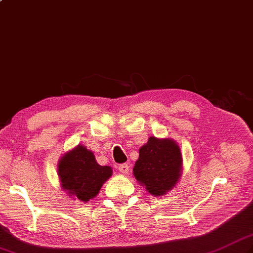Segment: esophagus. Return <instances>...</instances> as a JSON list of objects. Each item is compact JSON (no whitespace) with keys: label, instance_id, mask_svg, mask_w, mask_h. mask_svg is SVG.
Wrapping results in <instances>:
<instances>
[{"label":"esophagus","instance_id":"obj_1","mask_svg":"<svg viewBox=\"0 0 253 253\" xmlns=\"http://www.w3.org/2000/svg\"><path fill=\"white\" fill-rule=\"evenodd\" d=\"M118 170H120L121 173L128 174L129 173V166H128L127 164H121L120 166H118Z\"/></svg>","mask_w":253,"mask_h":253}]
</instances>
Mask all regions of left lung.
<instances>
[{
    "mask_svg": "<svg viewBox=\"0 0 253 253\" xmlns=\"http://www.w3.org/2000/svg\"><path fill=\"white\" fill-rule=\"evenodd\" d=\"M180 148L173 139L150 137L139 150L133 176L152 196H163L171 190L181 175Z\"/></svg>",
    "mask_w": 253,
    "mask_h": 253,
    "instance_id": "obj_1",
    "label": "left lung"
}]
</instances>
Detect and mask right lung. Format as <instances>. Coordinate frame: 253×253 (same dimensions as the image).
<instances>
[{
	"label": "right lung",
	"instance_id": "obj_1",
	"mask_svg": "<svg viewBox=\"0 0 253 253\" xmlns=\"http://www.w3.org/2000/svg\"><path fill=\"white\" fill-rule=\"evenodd\" d=\"M57 173L63 190L87 202L98 195L113 171L110 166L99 165L94 154L79 144L58 161Z\"/></svg>",
	"mask_w": 253,
	"mask_h": 253
}]
</instances>
